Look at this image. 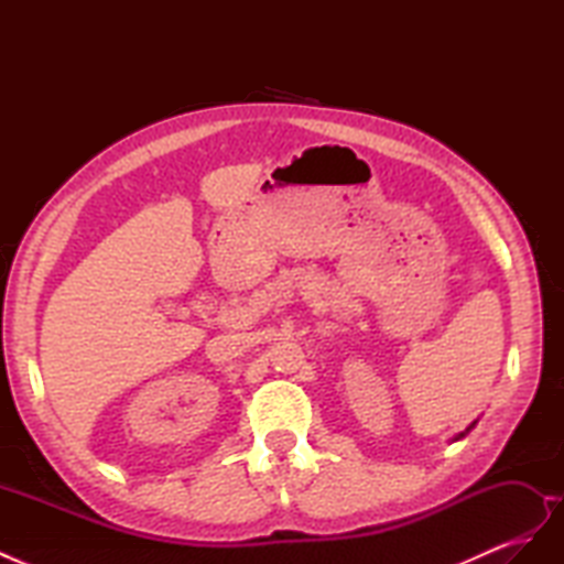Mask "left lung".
Listing matches in <instances>:
<instances>
[{
    "mask_svg": "<svg viewBox=\"0 0 564 564\" xmlns=\"http://www.w3.org/2000/svg\"><path fill=\"white\" fill-rule=\"evenodd\" d=\"M473 429H475V421H473V423H470V425H468V429H466V431H464V433H458V435H456V437H454V442H456V440H460V437H466V435H468V433H470V431H473Z\"/></svg>",
    "mask_w": 564,
    "mask_h": 564,
    "instance_id": "left-lung-1",
    "label": "left lung"
}]
</instances>
